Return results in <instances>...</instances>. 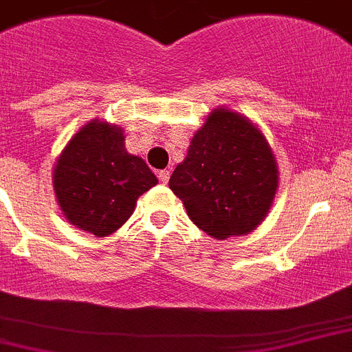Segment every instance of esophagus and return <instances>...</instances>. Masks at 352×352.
<instances>
[{
	"label": "esophagus",
	"mask_w": 352,
	"mask_h": 352,
	"mask_svg": "<svg viewBox=\"0 0 352 352\" xmlns=\"http://www.w3.org/2000/svg\"><path fill=\"white\" fill-rule=\"evenodd\" d=\"M169 178H170L169 170H160V173H159L160 183H167V182H169Z\"/></svg>",
	"instance_id": "esophagus-1"
}]
</instances>
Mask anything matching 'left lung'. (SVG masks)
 Instances as JSON below:
<instances>
[{"mask_svg":"<svg viewBox=\"0 0 352 352\" xmlns=\"http://www.w3.org/2000/svg\"><path fill=\"white\" fill-rule=\"evenodd\" d=\"M277 185L276 157L263 132L227 108L209 113L169 179L190 220L218 241L246 235L262 223Z\"/></svg>","mask_w":352,"mask_h":352,"instance_id":"1","label":"left lung"}]
</instances>
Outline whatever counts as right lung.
<instances>
[{
  "instance_id": "right-lung-1",
  "label": "right lung",
  "mask_w": 352,
  "mask_h": 352,
  "mask_svg": "<svg viewBox=\"0 0 352 352\" xmlns=\"http://www.w3.org/2000/svg\"><path fill=\"white\" fill-rule=\"evenodd\" d=\"M157 183L146 162L125 150L124 129L99 118L71 136L52 173L64 218L96 237L117 232Z\"/></svg>"
}]
</instances>
